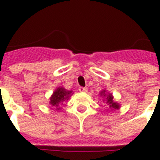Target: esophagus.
Segmentation results:
<instances>
[{
  "mask_svg": "<svg viewBox=\"0 0 160 160\" xmlns=\"http://www.w3.org/2000/svg\"><path fill=\"white\" fill-rule=\"evenodd\" d=\"M79 90L80 91V92H87V87H80V88H79Z\"/></svg>",
  "mask_w": 160,
  "mask_h": 160,
  "instance_id": "34e87169",
  "label": "esophagus"
}]
</instances>
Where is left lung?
I'll return each mask as SVG.
<instances>
[{"label":"left lung","mask_w":160,"mask_h":160,"mask_svg":"<svg viewBox=\"0 0 160 160\" xmlns=\"http://www.w3.org/2000/svg\"><path fill=\"white\" fill-rule=\"evenodd\" d=\"M102 96V97L105 98V100H106V104L109 105V108L110 110L113 111V110H118L120 108V104L115 102L114 101V98L112 96L111 93H107L106 91L103 90L101 91L100 93H99Z\"/></svg>","instance_id":"left-lung-1"}]
</instances>
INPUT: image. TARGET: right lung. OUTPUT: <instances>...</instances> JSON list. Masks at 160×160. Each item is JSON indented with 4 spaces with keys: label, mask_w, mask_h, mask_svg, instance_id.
I'll list each match as a JSON object with an SVG mask.
<instances>
[{
    "label": "right lung",
    "mask_w": 160,
    "mask_h": 160,
    "mask_svg": "<svg viewBox=\"0 0 160 160\" xmlns=\"http://www.w3.org/2000/svg\"><path fill=\"white\" fill-rule=\"evenodd\" d=\"M73 94V91H67L64 87H58L56 91L53 92L51 97L49 98V104L52 106L58 107L59 105L63 104V102ZM56 110H60V108H57Z\"/></svg>",
    "instance_id": "add662e5"
}]
</instances>
